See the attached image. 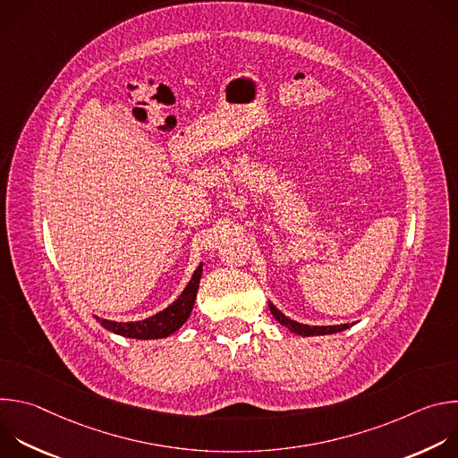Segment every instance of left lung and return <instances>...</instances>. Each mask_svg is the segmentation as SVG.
Returning a JSON list of instances; mask_svg holds the SVG:
<instances>
[{"mask_svg":"<svg viewBox=\"0 0 458 458\" xmlns=\"http://www.w3.org/2000/svg\"><path fill=\"white\" fill-rule=\"evenodd\" d=\"M268 306H270V311L272 315L276 317L277 322H281L283 326H286V328L301 337H313V335H332V334H339V332H344L348 330L350 326H353L355 322L352 324H334V326H310V324H302V322H297L290 317H286L279 308H276L270 301H268Z\"/></svg>","mask_w":458,"mask_h":458,"instance_id":"8db88e82","label":"left lung"}]
</instances>
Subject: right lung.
I'll list each match as a JSON object with an SVG mask.
<instances>
[{
	"mask_svg": "<svg viewBox=\"0 0 458 458\" xmlns=\"http://www.w3.org/2000/svg\"><path fill=\"white\" fill-rule=\"evenodd\" d=\"M201 276H203V263L195 268L190 283L184 286L181 295L168 308L161 310L159 313H156L148 318L134 320V322H115V320L101 318L98 315H94V317L105 330L115 334V335H121V337L140 339V341L165 339V337L172 335L174 332H177L181 326L188 320L193 302H195V297H198Z\"/></svg>",
	"mask_w": 458,
	"mask_h": 458,
	"instance_id": "add662e5",
	"label": "right lung"
}]
</instances>
